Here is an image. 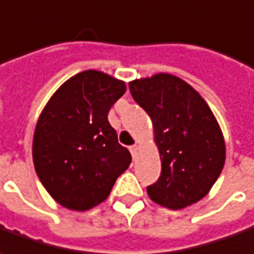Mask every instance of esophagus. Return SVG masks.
Returning <instances> with one entry per match:
<instances>
[{
	"label": "esophagus",
	"instance_id": "obj_1",
	"mask_svg": "<svg viewBox=\"0 0 254 254\" xmlns=\"http://www.w3.org/2000/svg\"><path fill=\"white\" fill-rule=\"evenodd\" d=\"M137 150H139V147H137L136 144H133V146H130V147H129V151H130V154H132L133 157L137 154Z\"/></svg>",
	"mask_w": 254,
	"mask_h": 254
}]
</instances>
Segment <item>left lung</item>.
Here are the masks:
<instances>
[{
  "label": "left lung",
  "mask_w": 254,
  "mask_h": 254,
  "mask_svg": "<svg viewBox=\"0 0 254 254\" xmlns=\"http://www.w3.org/2000/svg\"><path fill=\"white\" fill-rule=\"evenodd\" d=\"M129 90L151 118L161 158V175L147 186L150 199L171 210L203 199L225 164L221 127L204 98L170 73L136 79Z\"/></svg>",
  "instance_id": "8db88e82"
}]
</instances>
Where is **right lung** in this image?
<instances>
[{
  "label": "right lung",
  "instance_id": "1",
  "mask_svg": "<svg viewBox=\"0 0 254 254\" xmlns=\"http://www.w3.org/2000/svg\"><path fill=\"white\" fill-rule=\"evenodd\" d=\"M127 91L125 82L100 70L68 79L41 111L33 137V163L51 197L86 211L104 201L132 161L108 122Z\"/></svg>",
  "mask_w": 254,
  "mask_h": 254
}]
</instances>
